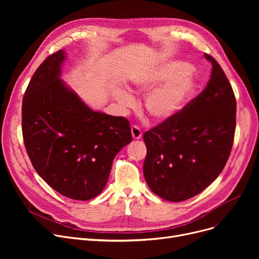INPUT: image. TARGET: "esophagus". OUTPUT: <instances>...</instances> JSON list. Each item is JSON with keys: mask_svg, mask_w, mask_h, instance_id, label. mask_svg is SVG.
Returning a JSON list of instances; mask_svg holds the SVG:
<instances>
[{"mask_svg": "<svg viewBox=\"0 0 259 259\" xmlns=\"http://www.w3.org/2000/svg\"><path fill=\"white\" fill-rule=\"evenodd\" d=\"M131 133H132V138H133L134 140H140V139H142L143 133H142L141 129H140L138 126H132V127H131Z\"/></svg>", "mask_w": 259, "mask_h": 259, "instance_id": "1", "label": "esophagus"}]
</instances>
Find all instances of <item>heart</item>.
I'll return each mask as SVG.
<instances>
[{
	"label": "heart",
	"instance_id": "obj_1",
	"mask_svg": "<svg viewBox=\"0 0 259 259\" xmlns=\"http://www.w3.org/2000/svg\"><path fill=\"white\" fill-rule=\"evenodd\" d=\"M187 63L176 61L158 66L132 79L131 86L137 92H148L144 100V110L152 119L164 121L180 113L196 89V79ZM112 98L124 109L134 105L132 94L121 87L111 91Z\"/></svg>",
	"mask_w": 259,
	"mask_h": 259
}]
</instances>
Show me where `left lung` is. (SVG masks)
Instances as JSON below:
<instances>
[{"instance_id":"1","label":"left lung","mask_w":259,"mask_h":259,"mask_svg":"<svg viewBox=\"0 0 259 259\" xmlns=\"http://www.w3.org/2000/svg\"><path fill=\"white\" fill-rule=\"evenodd\" d=\"M206 88L175 116L145 133L144 176L157 196L184 201L211 185L225 168L236 127V100L222 67L209 54Z\"/></svg>"}]
</instances>
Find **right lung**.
I'll use <instances>...</instances> for the list:
<instances>
[{
  "instance_id": "1",
  "label": "right lung",
  "mask_w": 259,
  "mask_h": 259,
  "mask_svg": "<svg viewBox=\"0 0 259 259\" xmlns=\"http://www.w3.org/2000/svg\"><path fill=\"white\" fill-rule=\"evenodd\" d=\"M65 59L64 50L51 54L31 77L22 104L23 139L33 168L52 189L88 200L104 190L132 134L127 118L92 110L60 78Z\"/></svg>"
}]
</instances>
